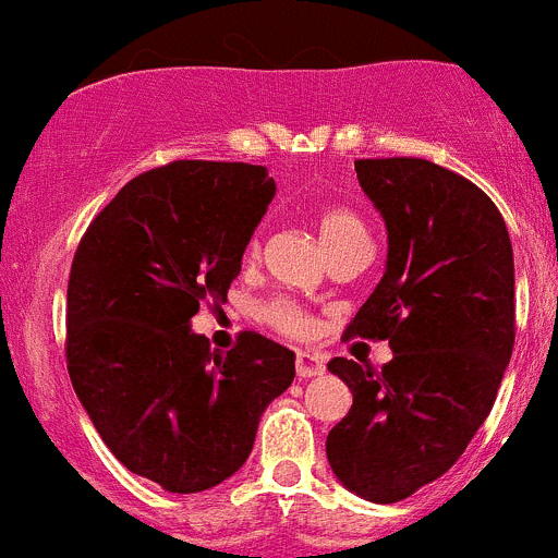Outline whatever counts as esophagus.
Listing matches in <instances>:
<instances>
[{
	"label": "esophagus",
	"instance_id": "34e87169",
	"mask_svg": "<svg viewBox=\"0 0 558 558\" xmlns=\"http://www.w3.org/2000/svg\"><path fill=\"white\" fill-rule=\"evenodd\" d=\"M295 374L301 379H308V377H319V374H325V357L319 355V352H298L295 355Z\"/></svg>",
	"mask_w": 558,
	"mask_h": 558
}]
</instances>
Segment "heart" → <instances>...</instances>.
Masks as SVG:
<instances>
[{"label": "heart", "mask_w": 558, "mask_h": 558, "mask_svg": "<svg viewBox=\"0 0 558 558\" xmlns=\"http://www.w3.org/2000/svg\"><path fill=\"white\" fill-rule=\"evenodd\" d=\"M317 228H319V239H323V244L328 246L330 255H333L336 250H341L344 244H350V241L368 239L361 219H357L352 211H347V208H325V211L317 217ZM257 252H260V241L255 239L250 244V255H257ZM260 314L268 325H274V328L287 336H306L308 330H312V319H308V314L290 301L266 303V306L260 308Z\"/></svg>", "instance_id": "1"}]
</instances>
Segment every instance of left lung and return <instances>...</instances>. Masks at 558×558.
<instances>
[{"instance_id":"obj_1","label":"left lung","mask_w":558,"mask_h":558,"mask_svg":"<svg viewBox=\"0 0 558 558\" xmlns=\"http://www.w3.org/2000/svg\"><path fill=\"white\" fill-rule=\"evenodd\" d=\"M385 219L388 263L344 336L393 361L333 357L352 407L325 439L352 494L390 505L442 477L496 401L515 344V266L499 208L464 175L417 157L357 159Z\"/></svg>"}]
</instances>
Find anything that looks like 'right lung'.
I'll return each mask as SVG.
<instances>
[{"label":"right lung","instance_id":"obj_1","mask_svg":"<svg viewBox=\"0 0 558 558\" xmlns=\"http://www.w3.org/2000/svg\"><path fill=\"white\" fill-rule=\"evenodd\" d=\"M277 184L263 165L179 159L135 175L94 217L68 284V372L110 453L170 494L239 472L295 377L255 330L211 350L190 323L230 281Z\"/></svg>","mask_w":558,"mask_h":558}]
</instances>
